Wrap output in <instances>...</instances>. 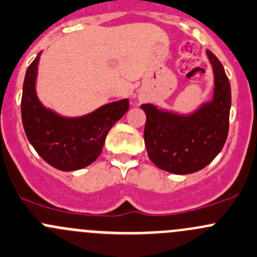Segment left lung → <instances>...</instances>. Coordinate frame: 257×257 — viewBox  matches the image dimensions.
Returning <instances> with one entry per match:
<instances>
[{"label":"left lung","mask_w":257,"mask_h":257,"mask_svg":"<svg viewBox=\"0 0 257 257\" xmlns=\"http://www.w3.org/2000/svg\"><path fill=\"white\" fill-rule=\"evenodd\" d=\"M213 71L212 99L191 113H178L143 104L147 115L144 143L158 168L174 174L201 171L222 151L228 134L231 86L220 60L207 50Z\"/></svg>","instance_id":"left-lung-1"}]
</instances>
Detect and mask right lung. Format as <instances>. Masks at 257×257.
<instances>
[{
    "label": "right lung",
    "instance_id": "obj_1",
    "mask_svg": "<svg viewBox=\"0 0 257 257\" xmlns=\"http://www.w3.org/2000/svg\"><path fill=\"white\" fill-rule=\"evenodd\" d=\"M41 52L27 68L21 99L25 133L45 162L64 172L93 163L103 151L111 126L128 111V99L101 105L91 113L69 118L46 108L37 98L36 79Z\"/></svg>",
    "mask_w": 257,
    "mask_h": 257
}]
</instances>
